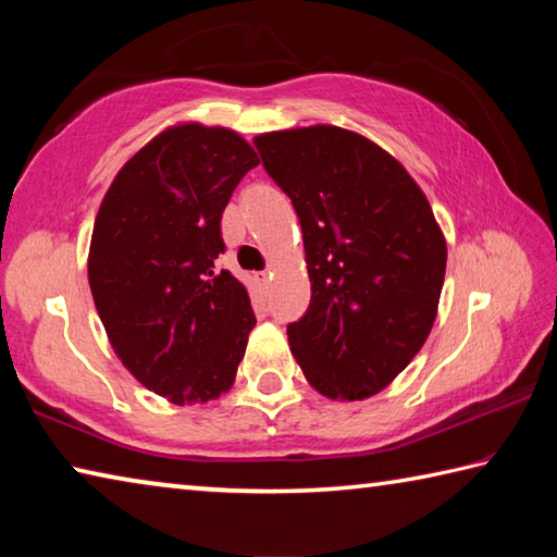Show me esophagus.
Listing matches in <instances>:
<instances>
[{
	"label": "esophagus",
	"instance_id": "34e87169",
	"mask_svg": "<svg viewBox=\"0 0 557 557\" xmlns=\"http://www.w3.org/2000/svg\"><path fill=\"white\" fill-rule=\"evenodd\" d=\"M256 280L260 282V285H268V280H270V270H260V272H256Z\"/></svg>",
	"mask_w": 557,
	"mask_h": 557
}]
</instances>
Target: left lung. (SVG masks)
I'll return each instance as SVG.
<instances>
[{
    "instance_id": "left-lung-1",
    "label": "left lung",
    "mask_w": 557,
    "mask_h": 557,
    "mask_svg": "<svg viewBox=\"0 0 557 557\" xmlns=\"http://www.w3.org/2000/svg\"><path fill=\"white\" fill-rule=\"evenodd\" d=\"M301 225L312 301L287 326L305 379L332 400L381 393L435 324L447 243L398 159L334 125L252 139Z\"/></svg>"
}]
</instances>
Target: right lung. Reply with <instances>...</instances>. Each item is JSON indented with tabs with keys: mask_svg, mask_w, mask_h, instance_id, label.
Returning a JSON list of instances; mask_svg holds the SVG:
<instances>
[{
	"mask_svg": "<svg viewBox=\"0 0 557 557\" xmlns=\"http://www.w3.org/2000/svg\"><path fill=\"white\" fill-rule=\"evenodd\" d=\"M260 159L238 132L184 122L112 178L92 225L88 282L122 366L169 403H209L235 381L256 326L228 270L221 215Z\"/></svg>",
	"mask_w": 557,
	"mask_h": 557,
	"instance_id": "1",
	"label": "right lung"
}]
</instances>
